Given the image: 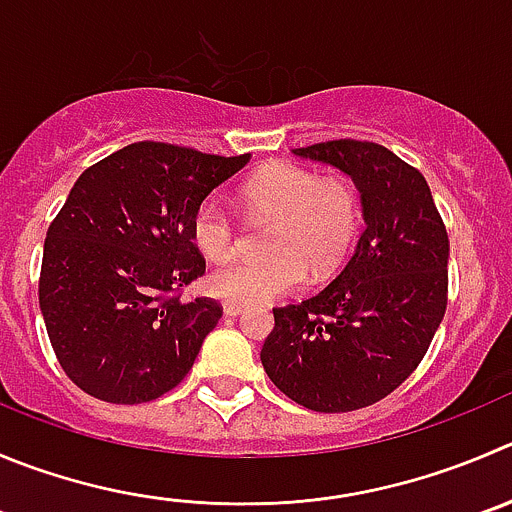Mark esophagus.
<instances>
[{"mask_svg": "<svg viewBox=\"0 0 512 512\" xmlns=\"http://www.w3.org/2000/svg\"><path fill=\"white\" fill-rule=\"evenodd\" d=\"M223 311H226V316H238L241 311H246V304H238V301H223Z\"/></svg>", "mask_w": 512, "mask_h": 512, "instance_id": "34e87169", "label": "esophagus"}]
</instances>
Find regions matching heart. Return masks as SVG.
<instances>
[{"label": "heart", "instance_id": "1", "mask_svg": "<svg viewBox=\"0 0 512 512\" xmlns=\"http://www.w3.org/2000/svg\"><path fill=\"white\" fill-rule=\"evenodd\" d=\"M238 196L256 221H271L264 238L269 256H236L208 276L213 294L238 304H264L299 289L306 269L314 276L337 269L362 218L349 180L321 178L294 163L259 170ZM191 238L206 259H223L236 248L238 223L218 198H206L191 216Z\"/></svg>", "mask_w": 512, "mask_h": 512}]
</instances>
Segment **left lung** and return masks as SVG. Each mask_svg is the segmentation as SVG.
Wrapping results in <instances>:
<instances>
[{"mask_svg":"<svg viewBox=\"0 0 512 512\" xmlns=\"http://www.w3.org/2000/svg\"><path fill=\"white\" fill-rule=\"evenodd\" d=\"M294 153L352 175L367 228L332 284L276 306L261 364L306 410H362L430 349L447 309L450 238L425 175L384 145L339 138Z\"/></svg>","mask_w":512,"mask_h":512,"instance_id":"obj_1","label":"left lung"}]
</instances>
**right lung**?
Returning a JSON list of instances; mask_svg holds the SVG:
<instances>
[{
    "instance_id": "1",
    "label": "right lung",
    "mask_w": 512,
    "mask_h": 512,
    "mask_svg": "<svg viewBox=\"0 0 512 512\" xmlns=\"http://www.w3.org/2000/svg\"><path fill=\"white\" fill-rule=\"evenodd\" d=\"M248 158L143 140L77 178L47 228L40 309L57 362L82 392L140 405L191 372L223 314L211 296L180 299L206 274L191 216Z\"/></svg>"
}]
</instances>
